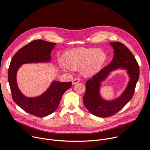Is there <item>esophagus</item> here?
<instances>
[{
  "instance_id": "1",
  "label": "esophagus",
  "mask_w": 150,
  "mask_h": 150,
  "mask_svg": "<svg viewBox=\"0 0 150 150\" xmlns=\"http://www.w3.org/2000/svg\"><path fill=\"white\" fill-rule=\"evenodd\" d=\"M79 81H80V79H79V78H75V79H74L72 81V83L73 85H74V84H75V83L79 82Z\"/></svg>"
}]
</instances>
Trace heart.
Wrapping results in <instances>:
<instances>
[{
  "label": "heart",
  "mask_w": 150,
  "mask_h": 150,
  "mask_svg": "<svg viewBox=\"0 0 150 150\" xmlns=\"http://www.w3.org/2000/svg\"><path fill=\"white\" fill-rule=\"evenodd\" d=\"M65 59L67 63L60 61L63 69L72 71L73 68L82 67L83 73L90 76L100 70L107 59V55L97 48H77L66 53Z\"/></svg>",
  "instance_id": "1"
}]
</instances>
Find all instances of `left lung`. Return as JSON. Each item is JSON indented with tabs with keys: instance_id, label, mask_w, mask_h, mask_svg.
<instances>
[{
	"instance_id": "left-lung-1",
	"label": "left lung",
	"mask_w": 150,
	"mask_h": 150,
	"mask_svg": "<svg viewBox=\"0 0 150 150\" xmlns=\"http://www.w3.org/2000/svg\"><path fill=\"white\" fill-rule=\"evenodd\" d=\"M110 45L114 50L112 61L87 81L86 91L83 97V104L88 110L101 117L115 115L131 100L139 75L138 64L130 50L120 42H112ZM118 68L127 69L130 77L129 83L119 98L111 101L104 100L99 94L100 82L112 71Z\"/></svg>"
}]
</instances>
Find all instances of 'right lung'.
<instances>
[{"mask_svg": "<svg viewBox=\"0 0 150 150\" xmlns=\"http://www.w3.org/2000/svg\"><path fill=\"white\" fill-rule=\"evenodd\" d=\"M56 44L42 40H34L15 53L9 65L8 78L13 100L24 111L37 117L53 113L58 108L63 93L72 87V82L53 81L42 95L27 97L18 87L16 72L23 64L50 62V53Z\"/></svg>", "mask_w": 150, "mask_h": 150, "instance_id": "add662e5", "label": "right lung"}]
</instances>
